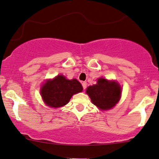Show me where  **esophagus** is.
I'll use <instances>...</instances> for the list:
<instances>
[{
  "label": "esophagus",
  "instance_id": "obj_1",
  "mask_svg": "<svg viewBox=\"0 0 159 159\" xmlns=\"http://www.w3.org/2000/svg\"><path fill=\"white\" fill-rule=\"evenodd\" d=\"M82 85H83V89H86V87H87V83H86V82H83V83H82Z\"/></svg>",
  "mask_w": 159,
  "mask_h": 159
}]
</instances>
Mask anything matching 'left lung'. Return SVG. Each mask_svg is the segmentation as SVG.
<instances>
[{
    "instance_id": "obj_1",
    "label": "left lung",
    "mask_w": 159,
    "mask_h": 159,
    "mask_svg": "<svg viewBox=\"0 0 159 159\" xmlns=\"http://www.w3.org/2000/svg\"><path fill=\"white\" fill-rule=\"evenodd\" d=\"M92 103L102 110L113 108L120 100L122 88L117 82L99 78L97 83L86 89Z\"/></svg>"
}]
</instances>
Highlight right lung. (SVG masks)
<instances>
[{
  "label": "right lung",
  "instance_id": "add662e5",
  "mask_svg": "<svg viewBox=\"0 0 159 159\" xmlns=\"http://www.w3.org/2000/svg\"><path fill=\"white\" fill-rule=\"evenodd\" d=\"M82 91L83 86L77 80H67L63 75H58L42 85L40 94L47 106L58 108L67 104L74 94Z\"/></svg>",
  "mask_w": 159,
  "mask_h": 159
}]
</instances>
